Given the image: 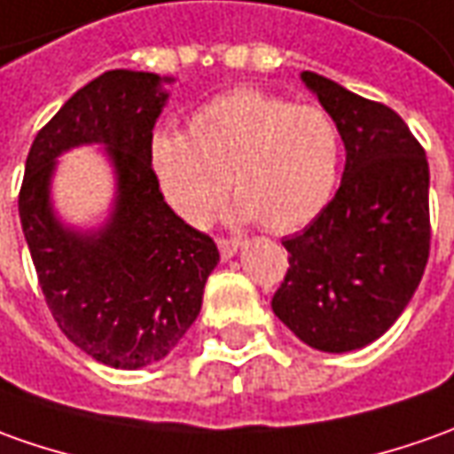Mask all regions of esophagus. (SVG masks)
Segmentation results:
<instances>
[{"mask_svg":"<svg viewBox=\"0 0 454 454\" xmlns=\"http://www.w3.org/2000/svg\"><path fill=\"white\" fill-rule=\"evenodd\" d=\"M240 246H243V243L236 239H218V251H221V255H223L226 261L228 258H233V255L239 253Z\"/></svg>","mask_w":454,"mask_h":454,"instance_id":"1","label":"esophagus"}]
</instances>
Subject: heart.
<instances>
[{"mask_svg": "<svg viewBox=\"0 0 454 454\" xmlns=\"http://www.w3.org/2000/svg\"><path fill=\"white\" fill-rule=\"evenodd\" d=\"M340 131L323 106L236 89L191 114L186 137L156 134L149 166L163 201L188 226H206L226 196L233 218L276 233L308 226L340 176Z\"/></svg>", "mask_w": 454, "mask_h": 454, "instance_id": "1", "label": "heart"}]
</instances>
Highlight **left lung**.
<instances>
[{
  "label": "left lung",
  "instance_id": "obj_1",
  "mask_svg": "<svg viewBox=\"0 0 454 454\" xmlns=\"http://www.w3.org/2000/svg\"><path fill=\"white\" fill-rule=\"evenodd\" d=\"M301 82L338 123L345 171L333 201L283 239L273 313L323 353L360 350L408 308L430 255V168L408 123L320 74Z\"/></svg>",
  "mask_w": 454,
  "mask_h": 454
}]
</instances>
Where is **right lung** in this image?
Returning <instances> with one entry per match:
<instances>
[{
  "label": "right lung",
  "mask_w": 454,
  "mask_h": 454,
  "mask_svg": "<svg viewBox=\"0 0 454 454\" xmlns=\"http://www.w3.org/2000/svg\"><path fill=\"white\" fill-rule=\"evenodd\" d=\"M174 82L101 74L57 111L27 156L20 218L46 305L61 333L109 368L168 356L201 313L218 266L214 239L171 211L151 174L153 126ZM79 145H101L114 174L110 214L94 229L64 224L51 199L58 156Z\"/></svg>",
  "instance_id": "add662e5"
}]
</instances>
